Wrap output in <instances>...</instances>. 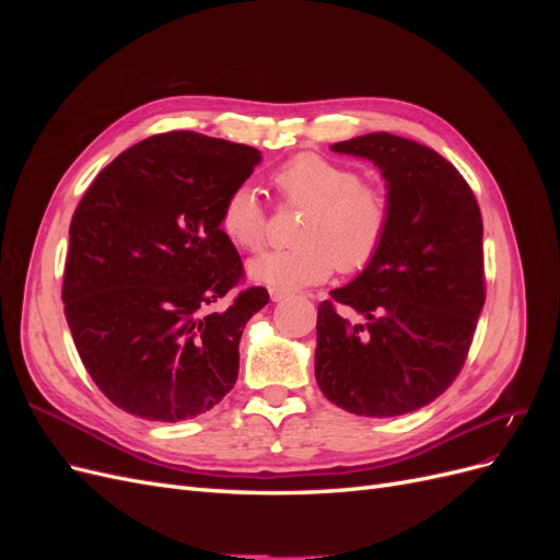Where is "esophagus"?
Segmentation results:
<instances>
[{
    "label": "esophagus",
    "mask_w": 560,
    "mask_h": 560,
    "mask_svg": "<svg viewBox=\"0 0 560 560\" xmlns=\"http://www.w3.org/2000/svg\"><path fill=\"white\" fill-rule=\"evenodd\" d=\"M270 299H273V301H284V299H287V292H280V290H270Z\"/></svg>",
    "instance_id": "esophagus-1"
}]
</instances>
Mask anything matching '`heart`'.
<instances>
[{
	"label": "heart",
	"instance_id": "heart-1",
	"mask_svg": "<svg viewBox=\"0 0 560 560\" xmlns=\"http://www.w3.org/2000/svg\"><path fill=\"white\" fill-rule=\"evenodd\" d=\"M278 194L306 206L290 249H268L247 264L254 282L292 292L327 280L338 266L358 273L376 259L389 231V200L374 184H364L350 165L317 154H299L273 173ZM219 229L243 249H259L266 241L268 214L249 184L229 191L219 210Z\"/></svg>",
	"mask_w": 560,
	"mask_h": 560
}]
</instances>
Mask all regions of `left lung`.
<instances>
[{"label":"left lung","instance_id":"obj_1","mask_svg":"<svg viewBox=\"0 0 560 560\" xmlns=\"http://www.w3.org/2000/svg\"><path fill=\"white\" fill-rule=\"evenodd\" d=\"M331 149L378 167L389 231L376 259L317 306L315 378L348 413H411L460 374L477 329L486 301L479 202L444 156L413 140L369 132Z\"/></svg>","mask_w":560,"mask_h":560}]
</instances>
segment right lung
<instances>
[{
    "label": "right lung",
    "mask_w": 560,
    "mask_h": 560,
    "mask_svg": "<svg viewBox=\"0 0 560 560\" xmlns=\"http://www.w3.org/2000/svg\"><path fill=\"white\" fill-rule=\"evenodd\" d=\"M259 161L247 144L163 132L118 154L83 194L65 317L83 366L118 409L177 422L235 385L243 329L268 292L249 287L214 308L243 280L219 210Z\"/></svg>",
    "instance_id": "add662e5"
}]
</instances>
